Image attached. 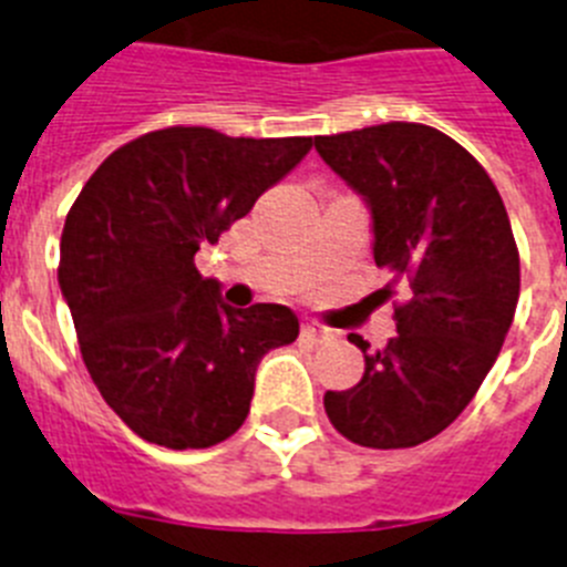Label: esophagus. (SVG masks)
I'll list each match as a JSON object with an SVG mask.
<instances>
[{
    "label": "esophagus",
    "mask_w": 567,
    "mask_h": 567,
    "mask_svg": "<svg viewBox=\"0 0 567 567\" xmlns=\"http://www.w3.org/2000/svg\"><path fill=\"white\" fill-rule=\"evenodd\" d=\"M300 338L309 340L312 346H329L338 340V332L327 327H315V323H307V327L300 329Z\"/></svg>",
    "instance_id": "1"
}]
</instances>
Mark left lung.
<instances>
[{"label":"left lung","mask_w":567,"mask_h":567,"mask_svg":"<svg viewBox=\"0 0 567 567\" xmlns=\"http://www.w3.org/2000/svg\"><path fill=\"white\" fill-rule=\"evenodd\" d=\"M315 150L372 209L374 264L392 275L398 334L369 352L346 392H327L332 425L365 449H412L460 417L497 360L519 300V252L497 187L454 138L389 122L318 135Z\"/></svg>","instance_id":"obj_1"}]
</instances>
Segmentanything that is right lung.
I'll list each match as a JSON object with an SVG mask.
<instances>
[{"label":"right lung","mask_w":567,"mask_h":567,"mask_svg":"<svg viewBox=\"0 0 567 567\" xmlns=\"http://www.w3.org/2000/svg\"><path fill=\"white\" fill-rule=\"evenodd\" d=\"M309 150L307 135L155 130L110 153L70 207L59 287L79 349L110 409L147 443L184 452L233 437L260 358L298 338V318L280 303H221L195 252Z\"/></svg>","instance_id":"obj_1"}]
</instances>
